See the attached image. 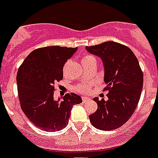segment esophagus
<instances>
[{
    "label": "esophagus",
    "mask_w": 158,
    "mask_h": 158,
    "mask_svg": "<svg viewBox=\"0 0 158 158\" xmlns=\"http://www.w3.org/2000/svg\"><path fill=\"white\" fill-rule=\"evenodd\" d=\"M81 98H82V101H83V102H86V101L89 100V98H88V97L83 96V97H81Z\"/></svg>",
    "instance_id": "obj_1"
}]
</instances>
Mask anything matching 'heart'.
<instances>
[{
  "label": "heart",
  "mask_w": 158,
  "mask_h": 158,
  "mask_svg": "<svg viewBox=\"0 0 158 158\" xmlns=\"http://www.w3.org/2000/svg\"><path fill=\"white\" fill-rule=\"evenodd\" d=\"M90 60H95L94 56H92L90 55H85L82 58L81 62L83 63V62H88L90 61ZM92 85H93V83L91 82L81 83V84H79L78 85H77L75 89L76 91H77L78 93H81V94H88L90 91V89H91Z\"/></svg>",
  "instance_id": "obj_1"
}]
</instances>
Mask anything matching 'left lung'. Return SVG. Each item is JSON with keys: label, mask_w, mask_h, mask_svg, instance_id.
Wrapping results in <instances>:
<instances>
[{"label": "left lung", "mask_w": 158, "mask_h": 158, "mask_svg": "<svg viewBox=\"0 0 158 158\" xmlns=\"http://www.w3.org/2000/svg\"><path fill=\"white\" fill-rule=\"evenodd\" d=\"M85 48L103 60L107 84L103 90H108L107 101L94 99L98 108L89 115V121L97 129L113 131L125 124L135 113L143 89V72L136 56L127 45L105 41Z\"/></svg>", "instance_id": "obj_1"}]
</instances>
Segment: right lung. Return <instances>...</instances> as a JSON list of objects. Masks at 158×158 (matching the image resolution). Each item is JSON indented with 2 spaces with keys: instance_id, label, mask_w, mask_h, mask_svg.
<instances>
[{
  "instance_id": "add662e5",
  "label": "right lung",
  "mask_w": 158,
  "mask_h": 158,
  "mask_svg": "<svg viewBox=\"0 0 158 158\" xmlns=\"http://www.w3.org/2000/svg\"><path fill=\"white\" fill-rule=\"evenodd\" d=\"M77 48L47 46L34 50L20 65L17 86L20 106L26 117L45 131H61L68 126L73 106L82 102L76 94L54 99L55 83L63 80V69Z\"/></svg>"
}]
</instances>
